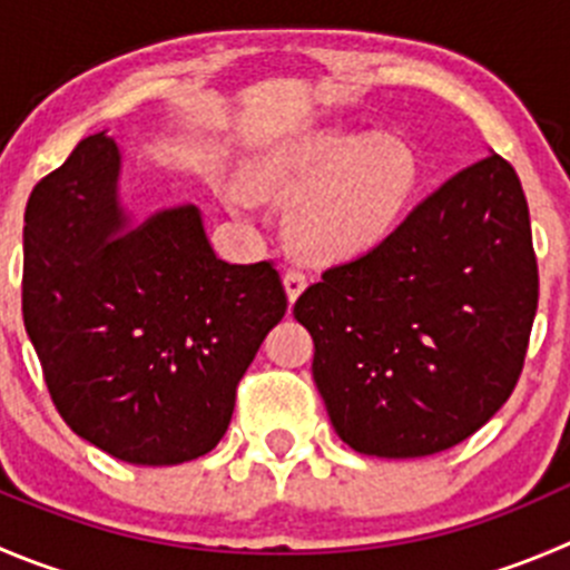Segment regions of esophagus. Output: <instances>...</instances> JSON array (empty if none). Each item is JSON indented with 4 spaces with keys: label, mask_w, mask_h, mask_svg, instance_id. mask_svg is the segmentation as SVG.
Masks as SVG:
<instances>
[{
    "label": "esophagus",
    "mask_w": 570,
    "mask_h": 570,
    "mask_svg": "<svg viewBox=\"0 0 570 570\" xmlns=\"http://www.w3.org/2000/svg\"><path fill=\"white\" fill-rule=\"evenodd\" d=\"M282 279H285V291H288L291 302H296V296L307 288V274L302 268H288Z\"/></svg>",
    "instance_id": "esophagus-1"
}]
</instances>
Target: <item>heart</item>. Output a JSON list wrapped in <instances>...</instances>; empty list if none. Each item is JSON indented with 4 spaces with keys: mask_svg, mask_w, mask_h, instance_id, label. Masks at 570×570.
I'll use <instances>...</instances> for the list:
<instances>
[{
    "mask_svg": "<svg viewBox=\"0 0 570 570\" xmlns=\"http://www.w3.org/2000/svg\"><path fill=\"white\" fill-rule=\"evenodd\" d=\"M259 193H299L291 235L313 257L363 252L392 232L414 187V156L389 137L355 131L302 134L248 167Z\"/></svg>",
    "mask_w": 570,
    "mask_h": 570,
    "instance_id": "b5f03b06",
    "label": "heart"
}]
</instances>
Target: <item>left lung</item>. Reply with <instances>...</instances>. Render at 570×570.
I'll use <instances>...</instances> for the list:
<instances>
[{
  "label": "left lung",
  "instance_id": "obj_1",
  "mask_svg": "<svg viewBox=\"0 0 570 570\" xmlns=\"http://www.w3.org/2000/svg\"><path fill=\"white\" fill-rule=\"evenodd\" d=\"M538 294L523 187L490 154L296 299L335 433L383 459L473 436L518 386Z\"/></svg>",
  "mask_w": 570,
  "mask_h": 570
}]
</instances>
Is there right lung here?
<instances>
[{
	"label": "right lung",
	"mask_w": 570,
	"mask_h": 570,
	"mask_svg": "<svg viewBox=\"0 0 570 570\" xmlns=\"http://www.w3.org/2000/svg\"><path fill=\"white\" fill-rule=\"evenodd\" d=\"M119 154L80 139L24 209L21 313L58 414L128 464H181L220 442L237 383L288 311L271 259L232 265L193 204L131 226Z\"/></svg>",
	"instance_id": "right-lung-1"
}]
</instances>
